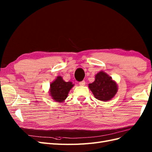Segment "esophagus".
I'll list each match as a JSON object with an SVG mask.
<instances>
[{
	"mask_svg": "<svg viewBox=\"0 0 152 152\" xmlns=\"http://www.w3.org/2000/svg\"><path fill=\"white\" fill-rule=\"evenodd\" d=\"M85 84H86V82L84 80H82L79 82V85L81 86H85Z\"/></svg>",
	"mask_w": 152,
	"mask_h": 152,
	"instance_id": "obj_1",
	"label": "esophagus"
}]
</instances>
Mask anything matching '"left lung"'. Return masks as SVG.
Returning <instances> with one entry per match:
<instances>
[{"label": "left lung", "mask_w": 152, "mask_h": 152, "mask_svg": "<svg viewBox=\"0 0 152 152\" xmlns=\"http://www.w3.org/2000/svg\"><path fill=\"white\" fill-rule=\"evenodd\" d=\"M89 87L94 97L103 102H107L113 98L118 90L116 82L103 71L96 75L95 80L89 84Z\"/></svg>", "instance_id": "1"}]
</instances>
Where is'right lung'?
Listing matches in <instances>:
<instances>
[{"label": "right lung", "mask_w": 152, "mask_h": 152, "mask_svg": "<svg viewBox=\"0 0 152 152\" xmlns=\"http://www.w3.org/2000/svg\"><path fill=\"white\" fill-rule=\"evenodd\" d=\"M73 86L72 82H65L61 77L58 76L50 85V95L56 102H64Z\"/></svg>", "instance_id": "1"}]
</instances>
